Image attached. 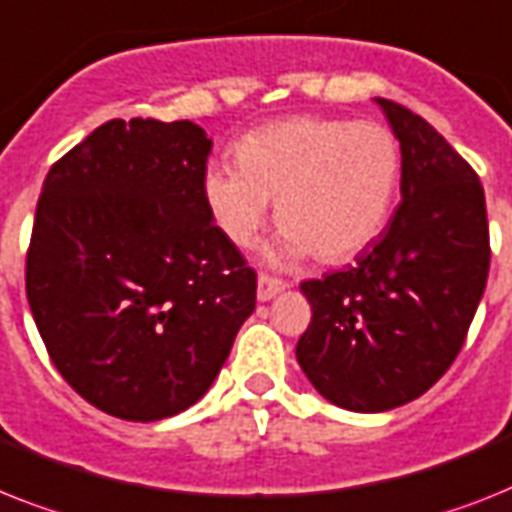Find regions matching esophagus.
Returning <instances> with one entry per match:
<instances>
[{
	"instance_id": "1",
	"label": "esophagus",
	"mask_w": 512,
	"mask_h": 512,
	"mask_svg": "<svg viewBox=\"0 0 512 512\" xmlns=\"http://www.w3.org/2000/svg\"><path fill=\"white\" fill-rule=\"evenodd\" d=\"M284 289H286V281H281V278H273V276L257 278V299H260V302H270V299L284 292Z\"/></svg>"
}]
</instances>
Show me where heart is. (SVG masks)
<instances>
[{"mask_svg":"<svg viewBox=\"0 0 512 512\" xmlns=\"http://www.w3.org/2000/svg\"><path fill=\"white\" fill-rule=\"evenodd\" d=\"M400 173V141L384 123L299 115L242 136L236 165L210 162L202 197L236 247L255 244L268 202H276L284 234L273 263L310 252L323 263H342L384 231Z\"/></svg>","mask_w":512,"mask_h":512,"instance_id":"heart-1","label":"heart"}]
</instances>
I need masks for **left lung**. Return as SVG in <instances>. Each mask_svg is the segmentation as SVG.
Here are the masks:
<instances>
[{"mask_svg":"<svg viewBox=\"0 0 512 512\" xmlns=\"http://www.w3.org/2000/svg\"><path fill=\"white\" fill-rule=\"evenodd\" d=\"M402 149V202L347 270L299 286L313 321L297 363L328 402L384 413L413 402L458 357L489 276L476 170L431 123L376 99Z\"/></svg>","mask_w":512,"mask_h":512,"instance_id":"1","label":"left lung"}]
</instances>
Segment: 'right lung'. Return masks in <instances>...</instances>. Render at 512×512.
Returning <instances> with one entry per match:
<instances>
[{
  "mask_svg": "<svg viewBox=\"0 0 512 512\" xmlns=\"http://www.w3.org/2000/svg\"><path fill=\"white\" fill-rule=\"evenodd\" d=\"M197 123L107 120L41 186L26 294L54 368L123 421H162L213 386L257 278L213 223Z\"/></svg>",
  "mask_w": 512,
  "mask_h": 512,
  "instance_id": "add662e5",
  "label": "right lung"
}]
</instances>
